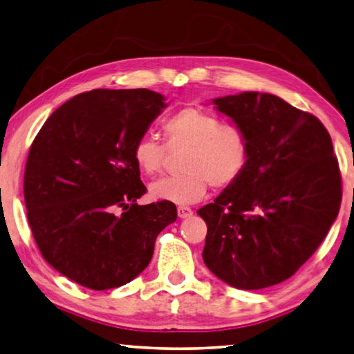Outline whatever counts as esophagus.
<instances>
[{
    "instance_id": "34e87169",
    "label": "esophagus",
    "mask_w": 354,
    "mask_h": 354,
    "mask_svg": "<svg viewBox=\"0 0 354 354\" xmlns=\"http://www.w3.org/2000/svg\"><path fill=\"white\" fill-rule=\"evenodd\" d=\"M192 209L190 207H187V205H179L178 207V216L181 218V219H185V218H189V216H192Z\"/></svg>"
}]
</instances>
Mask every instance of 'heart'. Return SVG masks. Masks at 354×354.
Listing matches in <instances>:
<instances>
[{"label": "heart", "mask_w": 354, "mask_h": 354, "mask_svg": "<svg viewBox=\"0 0 354 354\" xmlns=\"http://www.w3.org/2000/svg\"><path fill=\"white\" fill-rule=\"evenodd\" d=\"M167 147L184 149L183 173L162 176L149 187L156 201L192 204L205 196L209 185L225 190L244 175L250 142L238 124L223 122L214 113L198 107H184L162 122ZM167 147L150 136H142L133 147V159L145 175L161 170Z\"/></svg>", "instance_id": "1"}]
</instances>
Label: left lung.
Listing matches in <instances>:
<instances>
[{
  "label": "left lung",
  "instance_id": "8db88e82",
  "mask_svg": "<svg viewBox=\"0 0 354 354\" xmlns=\"http://www.w3.org/2000/svg\"><path fill=\"white\" fill-rule=\"evenodd\" d=\"M244 129L250 155L239 181L198 214L204 264L228 286L272 287L293 276L327 236L342 199L333 144L316 116L272 93L213 100Z\"/></svg>",
  "mask_w": 354,
  "mask_h": 354
}]
</instances>
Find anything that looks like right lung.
Returning <instances> with one entry per match:
<instances>
[{"label": "right lung", "instance_id": "obj_1", "mask_svg": "<svg viewBox=\"0 0 354 354\" xmlns=\"http://www.w3.org/2000/svg\"><path fill=\"white\" fill-rule=\"evenodd\" d=\"M147 88H95L48 116L30 147L24 201L43 258L92 290L130 282L149 266L155 241L175 223L167 201L145 193L133 147L167 104Z\"/></svg>", "mask_w": 354, "mask_h": 354}]
</instances>
